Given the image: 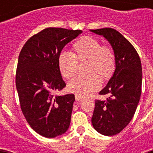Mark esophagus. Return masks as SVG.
I'll return each mask as SVG.
<instances>
[{
    "instance_id": "34e87169",
    "label": "esophagus",
    "mask_w": 153,
    "mask_h": 153,
    "mask_svg": "<svg viewBox=\"0 0 153 153\" xmlns=\"http://www.w3.org/2000/svg\"><path fill=\"white\" fill-rule=\"evenodd\" d=\"M83 97H82V96L79 95V94H75V100L76 101H82L83 100Z\"/></svg>"
}]
</instances>
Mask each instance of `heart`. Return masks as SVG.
<instances>
[{
  "label": "heart",
  "instance_id": "obj_1",
  "mask_svg": "<svg viewBox=\"0 0 153 153\" xmlns=\"http://www.w3.org/2000/svg\"><path fill=\"white\" fill-rule=\"evenodd\" d=\"M73 53L62 51L58 58V67L62 76L71 79L78 72L79 62L88 61L87 76H78L69 82L67 89L71 93L82 97L91 95L101 86V79L107 80L116 67V57L111 48L103 46L94 37L82 36L72 47Z\"/></svg>",
  "mask_w": 153,
  "mask_h": 153
}]
</instances>
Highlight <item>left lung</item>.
Listing matches in <instances>:
<instances>
[{
  "label": "left lung",
  "instance_id": "obj_1",
  "mask_svg": "<svg viewBox=\"0 0 153 153\" xmlns=\"http://www.w3.org/2000/svg\"><path fill=\"white\" fill-rule=\"evenodd\" d=\"M109 41L116 57V69L100 94H109L105 101H95L92 125L105 136L123 130L133 118L141 94L142 68L134 47L117 30L106 27L91 30Z\"/></svg>",
  "mask_w": 153,
  "mask_h": 153
}]
</instances>
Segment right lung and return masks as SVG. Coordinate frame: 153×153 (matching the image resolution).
Masks as SVG:
<instances>
[{"mask_svg":"<svg viewBox=\"0 0 153 153\" xmlns=\"http://www.w3.org/2000/svg\"><path fill=\"white\" fill-rule=\"evenodd\" d=\"M82 32L48 27L31 37L19 55L16 86L20 108L32 129L44 137L62 135L69 128L74 95L53 94L66 86L58 67L59 55Z\"/></svg>","mask_w":153,"mask_h":153,"instance_id":"obj_1","label":"right lung"}]
</instances>
